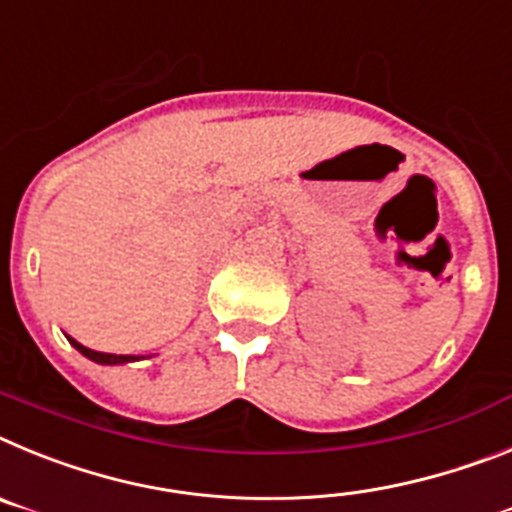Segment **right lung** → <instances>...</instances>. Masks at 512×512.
<instances>
[{
  "instance_id": "obj_1",
  "label": "right lung",
  "mask_w": 512,
  "mask_h": 512,
  "mask_svg": "<svg viewBox=\"0 0 512 512\" xmlns=\"http://www.w3.org/2000/svg\"><path fill=\"white\" fill-rule=\"evenodd\" d=\"M69 342L84 358H90V361L100 363V366H123V363H133V361H141L144 355H115V353H100V350H92V348H84L82 342H77L74 337H69Z\"/></svg>"
}]
</instances>
